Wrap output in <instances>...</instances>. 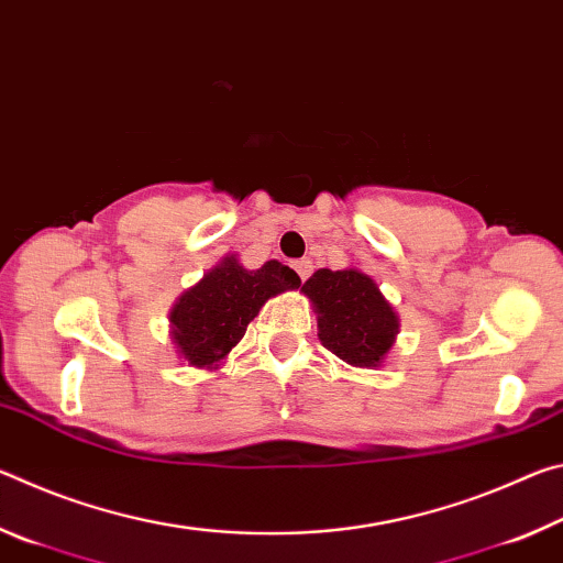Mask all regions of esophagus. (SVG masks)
Listing matches in <instances>:
<instances>
[{
  "instance_id": "34e87169",
  "label": "esophagus",
  "mask_w": 563,
  "mask_h": 563,
  "mask_svg": "<svg viewBox=\"0 0 563 563\" xmlns=\"http://www.w3.org/2000/svg\"><path fill=\"white\" fill-rule=\"evenodd\" d=\"M292 268H295V271H298V275H300V280L305 283V280H308V278H310V273H312V263H310V261H305V258H302V261H295V263H292Z\"/></svg>"
}]
</instances>
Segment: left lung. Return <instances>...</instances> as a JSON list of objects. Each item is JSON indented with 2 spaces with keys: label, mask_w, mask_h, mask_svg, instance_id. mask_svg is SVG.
Segmentation results:
<instances>
[{
  "label": "left lung",
  "mask_w": 563,
  "mask_h": 563,
  "mask_svg": "<svg viewBox=\"0 0 563 563\" xmlns=\"http://www.w3.org/2000/svg\"><path fill=\"white\" fill-rule=\"evenodd\" d=\"M302 292L318 310L320 342L355 367H377L397 335V316L369 275L322 268Z\"/></svg>",
  "instance_id": "obj_1"
}]
</instances>
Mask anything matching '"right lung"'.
<instances>
[{
  "label": "right lung",
  "instance_id": "right-lung-1",
  "mask_svg": "<svg viewBox=\"0 0 563 563\" xmlns=\"http://www.w3.org/2000/svg\"><path fill=\"white\" fill-rule=\"evenodd\" d=\"M300 285L298 273L278 261L245 271L233 255L180 295L170 310L174 342L188 365L211 367L245 335L265 300Z\"/></svg>",
  "mask_w": 563,
  "mask_h": 563
}]
</instances>
